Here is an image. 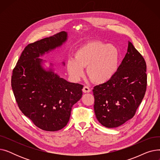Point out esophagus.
Returning <instances> with one entry per match:
<instances>
[{
	"mask_svg": "<svg viewBox=\"0 0 160 160\" xmlns=\"http://www.w3.org/2000/svg\"><path fill=\"white\" fill-rule=\"evenodd\" d=\"M83 93H89V92H91V89L88 87V86H84L83 88V89H82Z\"/></svg>",
	"mask_w": 160,
	"mask_h": 160,
	"instance_id": "esophagus-1",
	"label": "esophagus"
}]
</instances>
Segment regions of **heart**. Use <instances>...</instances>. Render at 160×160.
I'll use <instances>...</instances> for the list:
<instances>
[{
	"label": "heart",
	"instance_id": "heart-1",
	"mask_svg": "<svg viewBox=\"0 0 160 160\" xmlns=\"http://www.w3.org/2000/svg\"><path fill=\"white\" fill-rule=\"evenodd\" d=\"M74 59L67 61V69L75 80L84 74L83 68L96 83L110 80L118 71L120 52L117 47L98 41H90L80 47L74 52Z\"/></svg>",
	"mask_w": 160,
	"mask_h": 160
}]
</instances>
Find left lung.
I'll list each match as a JSON object with an SVG mask.
<instances>
[{
    "label": "left lung",
    "mask_w": 160,
    "mask_h": 160,
    "mask_svg": "<svg viewBox=\"0 0 160 160\" xmlns=\"http://www.w3.org/2000/svg\"><path fill=\"white\" fill-rule=\"evenodd\" d=\"M147 65L143 57L128 41L126 54L114 77L94 87V111L98 122L116 128L132 119L147 89Z\"/></svg>",
    "instance_id": "left-lung-1"
}]
</instances>
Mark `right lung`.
I'll use <instances>...</instances> for the list:
<instances>
[{
    "instance_id": "obj_1",
    "label": "right lung",
    "mask_w": 160,
    "mask_h": 160,
    "mask_svg": "<svg viewBox=\"0 0 160 160\" xmlns=\"http://www.w3.org/2000/svg\"><path fill=\"white\" fill-rule=\"evenodd\" d=\"M67 40L66 32L28 45L13 70L12 88L22 113L38 128L55 132L68 123L72 106L82 96L83 86L71 83L55 72L54 65L43 67L39 58ZM62 64L65 65L63 62Z\"/></svg>"
}]
</instances>
